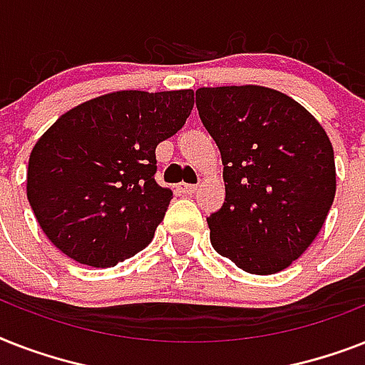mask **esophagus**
<instances>
[{
    "instance_id": "1",
    "label": "esophagus",
    "mask_w": 365,
    "mask_h": 365,
    "mask_svg": "<svg viewBox=\"0 0 365 365\" xmlns=\"http://www.w3.org/2000/svg\"><path fill=\"white\" fill-rule=\"evenodd\" d=\"M178 189H180L182 193L191 195V193H195V191H197V185H195V183H178Z\"/></svg>"
}]
</instances>
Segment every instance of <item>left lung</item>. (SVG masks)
Here are the masks:
<instances>
[{"mask_svg": "<svg viewBox=\"0 0 365 365\" xmlns=\"http://www.w3.org/2000/svg\"><path fill=\"white\" fill-rule=\"evenodd\" d=\"M195 94L223 163L225 202L206 217L212 246L252 274L282 271L317 239L334 202L328 134L274 88L202 87Z\"/></svg>", "mask_w": 365, "mask_h": 365, "instance_id": "1", "label": "left lung"}]
</instances>
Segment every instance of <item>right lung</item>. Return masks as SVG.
Wrapping results in <instances>:
<instances>
[{
	"label": "right lung",
	"instance_id": "obj_1",
	"mask_svg": "<svg viewBox=\"0 0 365 365\" xmlns=\"http://www.w3.org/2000/svg\"><path fill=\"white\" fill-rule=\"evenodd\" d=\"M195 93L119 91L66 111L34 145L26 193L39 227L77 263L113 267L151 242L172 191L155 149L191 115Z\"/></svg>",
	"mask_w": 365,
	"mask_h": 365
}]
</instances>
